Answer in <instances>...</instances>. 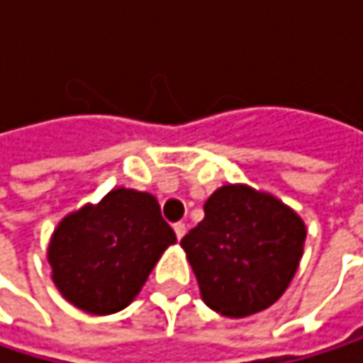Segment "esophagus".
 Here are the masks:
<instances>
[{
    "instance_id": "1",
    "label": "esophagus",
    "mask_w": 363,
    "mask_h": 363,
    "mask_svg": "<svg viewBox=\"0 0 363 363\" xmlns=\"http://www.w3.org/2000/svg\"><path fill=\"white\" fill-rule=\"evenodd\" d=\"M184 231H186L184 223H174V233H177V238H179V240L184 235Z\"/></svg>"
}]
</instances>
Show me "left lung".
I'll return each instance as SVG.
<instances>
[{"instance_id":"obj_1","label":"left lung","mask_w":363,"mask_h":363,"mask_svg":"<svg viewBox=\"0 0 363 363\" xmlns=\"http://www.w3.org/2000/svg\"><path fill=\"white\" fill-rule=\"evenodd\" d=\"M305 223L269 193L225 184L203 203L181 246L203 303L225 318L271 307L292 281L305 244Z\"/></svg>"}]
</instances>
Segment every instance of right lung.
<instances>
[{
  "mask_svg": "<svg viewBox=\"0 0 363 363\" xmlns=\"http://www.w3.org/2000/svg\"><path fill=\"white\" fill-rule=\"evenodd\" d=\"M174 242L153 195L113 189L99 206H86L58 225L48 248L52 279L77 309L109 315L134 301Z\"/></svg>",
  "mask_w": 363,
  "mask_h": 363,
  "instance_id": "obj_1",
  "label": "right lung"
}]
</instances>
